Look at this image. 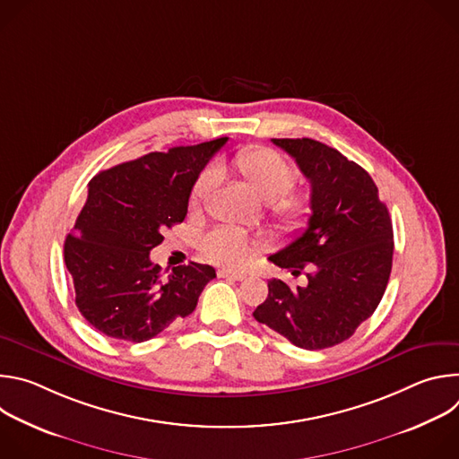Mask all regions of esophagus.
Here are the masks:
<instances>
[{
    "label": "esophagus",
    "mask_w": 459,
    "mask_h": 459,
    "mask_svg": "<svg viewBox=\"0 0 459 459\" xmlns=\"http://www.w3.org/2000/svg\"><path fill=\"white\" fill-rule=\"evenodd\" d=\"M218 276H220V278L234 280V281H243V280L247 278V274H243V273H234V271H227V269H220V271H218Z\"/></svg>",
    "instance_id": "obj_1"
}]
</instances>
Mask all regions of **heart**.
<instances>
[{
	"instance_id": "b5f03b06",
	"label": "heart",
	"mask_w": 459,
	"mask_h": 459,
	"mask_svg": "<svg viewBox=\"0 0 459 459\" xmlns=\"http://www.w3.org/2000/svg\"><path fill=\"white\" fill-rule=\"evenodd\" d=\"M229 169L257 200L269 204L273 218L285 234L294 236L307 227L310 216L308 200L301 194L290 192L298 174L281 154L267 147H248L229 161ZM218 181L220 172L214 167L205 169L195 178L188 195L190 211H200L204 207ZM202 248L214 264L239 269L257 254L259 247L248 236L229 227H220L204 238Z\"/></svg>"
}]
</instances>
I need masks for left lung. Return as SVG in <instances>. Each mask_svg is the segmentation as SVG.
Here are the masks:
<instances>
[{
  "instance_id": "1",
  "label": "left lung",
  "mask_w": 459,
  "mask_h": 459,
  "mask_svg": "<svg viewBox=\"0 0 459 459\" xmlns=\"http://www.w3.org/2000/svg\"><path fill=\"white\" fill-rule=\"evenodd\" d=\"M310 181L308 227L269 259L307 285L269 281L254 310L299 349L317 351L349 340L377 308L392 269L394 234L386 205L365 169L310 138L273 140Z\"/></svg>"
}]
</instances>
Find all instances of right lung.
I'll return each mask as SVG.
<instances>
[{
	"label": "right lung",
	"mask_w": 459,
	"mask_h": 459,
	"mask_svg": "<svg viewBox=\"0 0 459 459\" xmlns=\"http://www.w3.org/2000/svg\"><path fill=\"white\" fill-rule=\"evenodd\" d=\"M218 138L116 165L89 181L87 202L65 239V265L82 316L108 338L142 343L192 314L211 265L190 261L169 276L151 261L163 230L186 216L190 188L227 143Z\"/></svg>",
	"instance_id": "1"
}]
</instances>
